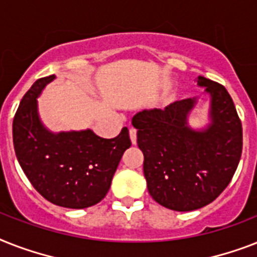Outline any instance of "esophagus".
Segmentation results:
<instances>
[{
  "label": "esophagus",
  "mask_w": 257,
  "mask_h": 257,
  "mask_svg": "<svg viewBox=\"0 0 257 257\" xmlns=\"http://www.w3.org/2000/svg\"><path fill=\"white\" fill-rule=\"evenodd\" d=\"M129 136H131V140H132V144L135 145L137 143V131L135 128L129 129Z\"/></svg>",
  "instance_id": "1"
}]
</instances>
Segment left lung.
<instances>
[{"mask_svg": "<svg viewBox=\"0 0 257 257\" xmlns=\"http://www.w3.org/2000/svg\"><path fill=\"white\" fill-rule=\"evenodd\" d=\"M197 83L211 100V122L203 131L187 125L197 99L145 109L132 118L149 194L174 211H193L215 201L231 182L243 149L241 121L224 85L203 76Z\"/></svg>", "mask_w": 257, "mask_h": 257, "instance_id": "1", "label": "left lung"}]
</instances>
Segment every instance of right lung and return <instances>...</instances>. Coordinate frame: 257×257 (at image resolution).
<instances>
[{"instance_id":"1","label":"right lung","mask_w":257,"mask_h":257,"mask_svg":"<svg viewBox=\"0 0 257 257\" xmlns=\"http://www.w3.org/2000/svg\"><path fill=\"white\" fill-rule=\"evenodd\" d=\"M55 75L41 78L25 93L13 120V144L21 168L42 197L56 206L85 208L110 187L122 154L132 143L126 126L114 139L91 131L53 133L39 120L37 97Z\"/></svg>"}]
</instances>
